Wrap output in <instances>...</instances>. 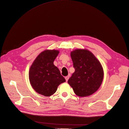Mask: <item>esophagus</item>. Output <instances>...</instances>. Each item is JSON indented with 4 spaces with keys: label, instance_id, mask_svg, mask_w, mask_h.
<instances>
[{
    "label": "esophagus",
    "instance_id": "34e87169",
    "mask_svg": "<svg viewBox=\"0 0 129 129\" xmlns=\"http://www.w3.org/2000/svg\"><path fill=\"white\" fill-rule=\"evenodd\" d=\"M69 76H66V77H65L66 81L67 82V81H68V79H69Z\"/></svg>",
    "mask_w": 129,
    "mask_h": 129
}]
</instances>
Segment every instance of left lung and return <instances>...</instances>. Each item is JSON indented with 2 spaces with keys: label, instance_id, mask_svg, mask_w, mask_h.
I'll return each mask as SVG.
<instances>
[{
  "label": "left lung",
  "instance_id": "8db88e82",
  "mask_svg": "<svg viewBox=\"0 0 129 129\" xmlns=\"http://www.w3.org/2000/svg\"><path fill=\"white\" fill-rule=\"evenodd\" d=\"M75 72L68 81L75 94L79 97L92 95L102 83L104 72L100 62L86 49H76L71 52Z\"/></svg>",
  "mask_w": 129,
  "mask_h": 129
}]
</instances>
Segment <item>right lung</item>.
I'll list each match as a JSON object with an SVG mask.
<instances>
[{"label": "right lung", "instance_id": "right-lung-1", "mask_svg": "<svg viewBox=\"0 0 129 129\" xmlns=\"http://www.w3.org/2000/svg\"><path fill=\"white\" fill-rule=\"evenodd\" d=\"M59 50L46 49L39 54L31 65L29 80L33 89L39 94L48 97L53 95L66 80L61 75L54 61Z\"/></svg>", "mask_w": 129, "mask_h": 129}]
</instances>
